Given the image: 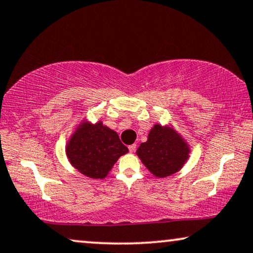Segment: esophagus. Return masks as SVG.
<instances>
[{
	"instance_id": "obj_1",
	"label": "esophagus",
	"mask_w": 253,
	"mask_h": 253,
	"mask_svg": "<svg viewBox=\"0 0 253 253\" xmlns=\"http://www.w3.org/2000/svg\"><path fill=\"white\" fill-rule=\"evenodd\" d=\"M136 148H137V145H136V144L130 145V146H129V151H130V153H133V152L136 151Z\"/></svg>"
}]
</instances>
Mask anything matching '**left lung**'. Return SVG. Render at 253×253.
I'll return each mask as SVG.
<instances>
[{
	"mask_svg": "<svg viewBox=\"0 0 253 253\" xmlns=\"http://www.w3.org/2000/svg\"><path fill=\"white\" fill-rule=\"evenodd\" d=\"M190 152L189 144L170 124L157 123L136 153L151 174L164 178L181 170L188 161Z\"/></svg>",
	"mask_w": 253,
	"mask_h": 253,
	"instance_id": "8db88e82",
	"label": "left lung"
}]
</instances>
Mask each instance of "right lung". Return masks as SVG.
<instances>
[{"instance_id":"1","label":"right lung","mask_w":253,"mask_h":253,"mask_svg":"<svg viewBox=\"0 0 253 253\" xmlns=\"http://www.w3.org/2000/svg\"><path fill=\"white\" fill-rule=\"evenodd\" d=\"M129 150L121 143L119 134L101 121L83 120L69 138L65 153L72 167L93 179H103L120 157Z\"/></svg>"}]
</instances>
